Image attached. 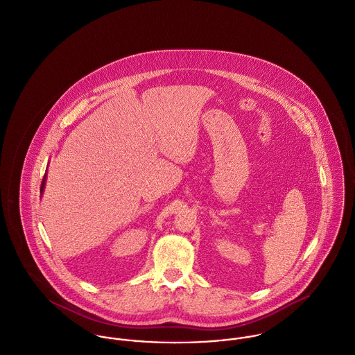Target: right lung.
Returning <instances> with one entry per match:
<instances>
[{
    "label": "right lung",
    "instance_id": "obj_1",
    "mask_svg": "<svg viewBox=\"0 0 355 355\" xmlns=\"http://www.w3.org/2000/svg\"><path fill=\"white\" fill-rule=\"evenodd\" d=\"M45 178H46V175L44 177V180H42V184H41V193L44 192V188H45Z\"/></svg>",
    "mask_w": 355,
    "mask_h": 355
}]
</instances>
